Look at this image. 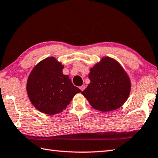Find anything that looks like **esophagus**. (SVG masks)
Listing matches in <instances>:
<instances>
[{"label": "esophagus", "instance_id": "34e87169", "mask_svg": "<svg viewBox=\"0 0 158 158\" xmlns=\"http://www.w3.org/2000/svg\"><path fill=\"white\" fill-rule=\"evenodd\" d=\"M85 89V85H82V86H80V90H81L82 91H84Z\"/></svg>", "mask_w": 158, "mask_h": 158}]
</instances>
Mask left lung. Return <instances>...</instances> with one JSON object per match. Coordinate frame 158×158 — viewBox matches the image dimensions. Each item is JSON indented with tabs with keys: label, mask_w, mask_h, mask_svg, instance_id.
Returning a JSON list of instances; mask_svg holds the SVG:
<instances>
[{
	"label": "left lung",
	"mask_w": 158,
	"mask_h": 158,
	"mask_svg": "<svg viewBox=\"0 0 158 158\" xmlns=\"http://www.w3.org/2000/svg\"><path fill=\"white\" fill-rule=\"evenodd\" d=\"M89 78L91 82L81 94L98 111L118 109L129 96L131 87L129 77L114 58L103 57L91 68Z\"/></svg>",
	"instance_id": "1"
}]
</instances>
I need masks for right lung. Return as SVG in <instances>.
<instances>
[{"instance_id": "add662e5", "label": "right lung", "mask_w": 158, "mask_h": 158, "mask_svg": "<svg viewBox=\"0 0 158 158\" xmlns=\"http://www.w3.org/2000/svg\"><path fill=\"white\" fill-rule=\"evenodd\" d=\"M64 65L54 57H48L35 65L27 82V92L35 108L43 114L55 115L66 109L81 90L64 75Z\"/></svg>"}]
</instances>
